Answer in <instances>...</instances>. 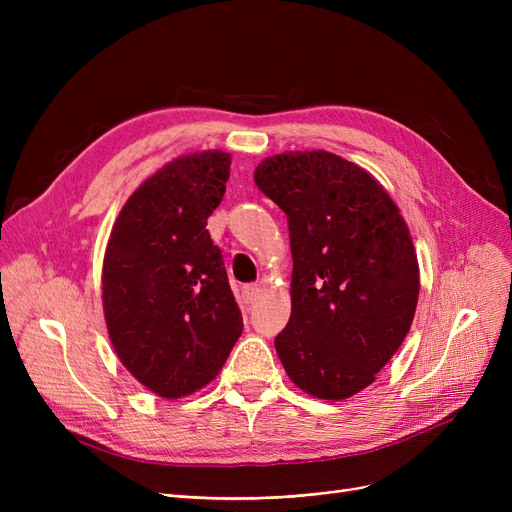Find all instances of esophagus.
<instances>
[{"label": "esophagus", "instance_id": "esophagus-1", "mask_svg": "<svg viewBox=\"0 0 512 512\" xmlns=\"http://www.w3.org/2000/svg\"><path fill=\"white\" fill-rule=\"evenodd\" d=\"M258 286L256 284H247V286H243L241 288V301L245 303V305H252L254 301H256V297H258Z\"/></svg>", "mask_w": 512, "mask_h": 512}]
</instances>
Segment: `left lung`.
<instances>
[{
  "instance_id": "left-lung-1",
  "label": "left lung",
  "mask_w": 512,
  "mask_h": 512,
  "mask_svg": "<svg viewBox=\"0 0 512 512\" xmlns=\"http://www.w3.org/2000/svg\"><path fill=\"white\" fill-rule=\"evenodd\" d=\"M254 181L288 218L292 314L275 337L290 380L342 401L376 380L418 301L408 224L367 170L329 151L262 160Z\"/></svg>"
}]
</instances>
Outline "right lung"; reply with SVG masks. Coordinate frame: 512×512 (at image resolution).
I'll return each mask as SVG.
<instances>
[{
    "label": "right lung",
    "instance_id": "add662e5",
    "mask_svg": "<svg viewBox=\"0 0 512 512\" xmlns=\"http://www.w3.org/2000/svg\"><path fill=\"white\" fill-rule=\"evenodd\" d=\"M230 153H190L138 185L119 211L102 267L111 344L160 397L209 384L243 331L207 218L222 203Z\"/></svg>",
    "mask_w": 512,
    "mask_h": 512
}]
</instances>
